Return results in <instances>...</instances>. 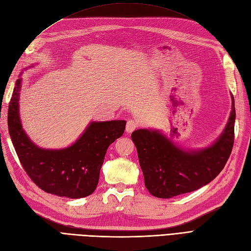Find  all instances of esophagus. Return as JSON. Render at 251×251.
<instances>
[{"label":"esophagus","instance_id":"34e87169","mask_svg":"<svg viewBox=\"0 0 251 251\" xmlns=\"http://www.w3.org/2000/svg\"><path fill=\"white\" fill-rule=\"evenodd\" d=\"M138 127V124L136 123L135 120H133V119H130V120H127V123H126V133H132L133 131H135L136 128Z\"/></svg>","mask_w":251,"mask_h":251}]
</instances>
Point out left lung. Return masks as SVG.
<instances>
[{"label":"left lung","instance_id":"1","mask_svg":"<svg viewBox=\"0 0 251 251\" xmlns=\"http://www.w3.org/2000/svg\"><path fill=\"white\" fill-rule=\"evenodd\" d=\"M224 132L210 147L184 151L158 131L140 128L132 133L144 184L157 198L169 199L206 185L221 173L234 141V100Z\"/></svg>","mask_w":251,"mask_h":251}]
</instances>
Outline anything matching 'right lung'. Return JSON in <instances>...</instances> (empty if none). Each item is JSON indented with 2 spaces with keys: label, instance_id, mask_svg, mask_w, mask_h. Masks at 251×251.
I'll list each match as a JSON object with an SVG mask.
<instances>
[{
  "label": "right lung",
  "instance_id": "right-lung-1",
  "mask_svg": "<svg viewBox=\"0 0 251 251\" xmlns=\"http://www.w3.org/2000/svg\"><path fill=\"white\" fill-rule=\"evenodd\" d=\"M21 80H17L9 102L8 130L23 169L46 193L71 199L91 195L98 184L107 150L123 136L126 121H92L72 146L62 150L41 149L22 128L19 114Z\"/></svg>",
  "mask_w": 251,
  "mask_h": 251
}]
</instances>
